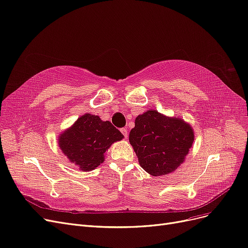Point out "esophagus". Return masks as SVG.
I'll return each instance as SVG.
<instances>
[{"label":"esophagus","mask_w":248,"mask_h":248,"mask_svg":"<svg viewBox=\"0 0 248 248\" xmlns=\"http://www.w3.org/2000/svg\"><path fill=\"white\" fill-rule=\"evenodd\" d=\"M121 132L123 133L124 137L126 139V138H127V130H126V129H124H124H122V130H121Z\"/></svg>","instance_id":"obj_1"}]
</instances>
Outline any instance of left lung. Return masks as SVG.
I'll use <instances>...</instances> for the list:
<instances>
[{"instance_id": "8db88e82", "label": "left lung", "mask_w": 248, "mask_h": 248, "mask_svg": "<svg viewBox=\"0 0 248 248\" xmlns=\"http://www.w3.org/2000/svg\"><path fill=\"white\" fill-rule=\"evenodd\" d=\"M129 140L143 169L154 176H163L183 163L195 135L193 127L181 118L147 110L136 117Z\"/></svg>"}]
</instances>
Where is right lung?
I'll use <instances>...</instances> for the list:
<instances>
[{"label":"right lung","instance_id":"1","mask_svg":"<svg viewBox=\"0 0 248 248\" xmlns=\"http://www.w3.org/2000/svg\"><path fill=\"white\" fill-rule=\"evenodd\" d=\"M124 135L110 122L98 115L84 114L59 137V146L71 163L82 171H92L102 164L106 150Z\"/></svg>","mask_w":248,"mask_h":248}]
</instances>
